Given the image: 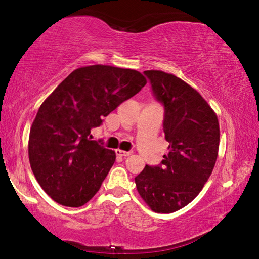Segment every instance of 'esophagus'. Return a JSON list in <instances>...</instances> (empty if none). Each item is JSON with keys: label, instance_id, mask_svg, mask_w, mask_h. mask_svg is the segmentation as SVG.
<instances>
[{"label": "esophagus", "instance_id": "obj_1", "mask_svg": "<svg viewBox=\"0 0 259 259\" xmlns=\"http://www.w3.org/2000/svg\"><path fill=\"white\" fill-rule=\"evenodd\" d=\"M115 153H116L117 156H129L131 154V152H125V151H122V150H116Z\"/></svg>", "mask_w": 259, "mask_h": 259}]
</instances>
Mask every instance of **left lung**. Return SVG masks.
Masks as SVG:
<instances>
[{
    "label": "left lung",
    "mask_w": 259,
    "mask_h": 259,
    "mask_svg": "<svg viewBox=\"0 0 259 259\" xmlns=\"http://www.w3.org/2000/svg\"><path fill=\"white\" fill-rule=\"evenodd\" d=\"M144 73L164 106L169 147L161 165L146 164L135 182L153 211L171 213L192 202L208 181L218 156L221 131L216 113L194 88L174 74Z\"/></svg>",
    "instance_id": "left-lung-1"
}]
</instances>
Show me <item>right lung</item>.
Here are the masks:
<instances>
[{
    "label": "right lung",
    "instance_id": "1",
    "mask_svg": "<svg viewBox=\"0 0 259 259\" xmlns=\"http://www.w3.org/2000/svg\"><path fill=\"white\" fill-rule=\"evenodd\" d=\"M146 83L135 69L91 65L73 71L42 103L30 126L28 157L52 200L77 208L94 198L116 155L91 140V129Z\"/></svg>",
    "mask_w": 259,
    "mask_h": 259
}]
</instances>
